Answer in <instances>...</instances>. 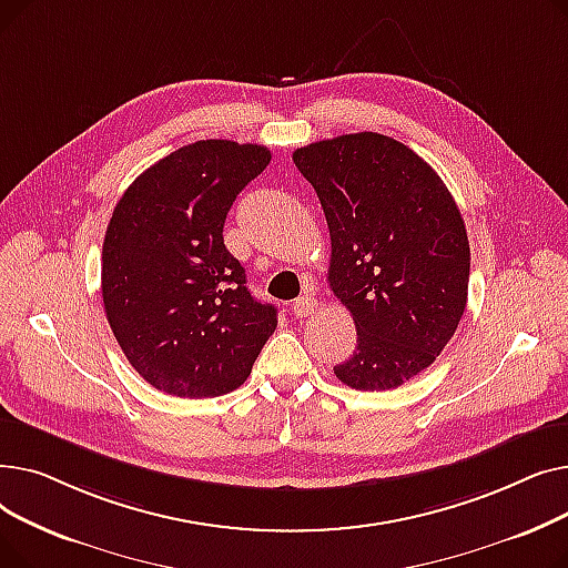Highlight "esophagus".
Wrapping results in <instances>:
<instances>
[{
    "instance_id": "esophagus-1",
    "label": "esophagus",
    "mask_w": 568,
    "mask_h": 568,
    "mask_svg": "<svg viewBox=\"0 0 568 568\" xmlns=\"http://www.w3.org/2000/svg\"><path fill=\"white\" fill-rule=\"evenodd\" d=\"M315 308H317V302L313 300V296H300V300H294V304H292V313L296 317H308L315 313Z\"/></svg>"
}]
</instances>
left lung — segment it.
<instances>
[{"mask_svg":"<svg viewBox=\"0 0 568 568\" xmlns=\"http://www.w3.org/2000/svg\"><path fill=\"white\" fill-rule=\"evenodd\" d=\"M332 236L329 287L356 347L334 366L359 392L396 389L428 368L467 306L469 242L439 174L403 142L349 133L296 149Z\"/></svg>","mask_w":568,"mask_h":568,"instance_id":"8db88e82","label":"left lung"}]
</instances>
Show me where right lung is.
I'll use <instances>...</instances> for the list:
<instances>
[{"label":"right lung","instance_id":"1","mask_svg":"<svg viewBox=\"0 0 568 568\" xmlns=\"http://www.w3.org/2000/svg\"><path fill=\"white\" fill-rule=\"evenodd\" d=\"M268 161L260 144L197 140L146 168L114 206L101 264L105 317L159 392H234L276 329V308L255 300L223 242L232 202Z\"/></svg>","mask_w":568,"mask_h":568}]
</instances>
